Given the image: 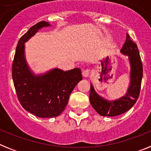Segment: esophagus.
Here are the masks:
<instances>
[{"label":"esophagus","mask_w":151,"mask_h":151,"mask_svg":"<svg viewBox=\"0 0 151 151\" xmlns=\"http://www.w3.org/2000/svg\"><path fill=\"white\" fill-rule=\"evenodd\" d=\"M89 75H90V70H89V69H85V70L82 71V76H83L85 78L88 77Z\"/></svg>","instance_id":"1"}]
</instances>
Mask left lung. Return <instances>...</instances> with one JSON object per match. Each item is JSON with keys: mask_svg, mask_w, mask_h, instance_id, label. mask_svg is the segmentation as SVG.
I'll return each mask as SVG.
<instances>
[{"mask_svg": "<svg viewBox=\"0 0 151 151\" xmlns=\"http://www.w3.org/2000/svg\"><path fill=\"white\" fill-rule=\"evenodd\" d=\"M120 51L122 54L128 56L130 64V82L126 94L115 101H107L97 94L91 84V104L98 114L103 116H116L125 113L134 106L139 97L143 66L137 45L131 40L128 34Z\"/></svg>", "mask_w": 151, "mask_h": 151, "instance_id": "left-lung-1", "label": "left lung"}]
</instances>
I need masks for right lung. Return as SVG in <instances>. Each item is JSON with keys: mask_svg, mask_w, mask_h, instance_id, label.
<instances>
[{"mask_svg": "<svg viewBox=\"0 0 151 151\" xmlns=\"http://www.w3.org/2000/svg\"><path fill=\"white\" fill-rule=\"evenodd\" d=\"M50 26L41 21L32 26L17 44L12 66V77L17 97L22 107L41 118L56 117L65 110L69 95L82 79L79 68L63 71L55 68L44 74L35 75L25 57V45L38 30Z\"/></svg>", "mask_w": 151, "mask_h": 151, "instance_id": "add662e5", "label": "right lung"}]
</instances>
